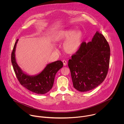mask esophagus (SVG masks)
<instances>
[{"mask_svg": "<svg viewBox=\"0 0 124 124\" xmlns=\"http://www.w3.org/2000/svg\"><path fill=\"white\" fill-rule=\"evenodd\" d=\"M62 62H63V65H64V66H66V65H67V62L66 60H63L62 61Z\"/></svg>", "mask_w": 124, "mask_h": 124, "instance_id": "obj_1", "label": "esophagus"}]
</instances>
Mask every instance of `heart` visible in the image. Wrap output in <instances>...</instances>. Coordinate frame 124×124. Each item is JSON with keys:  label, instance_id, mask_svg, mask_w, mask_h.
<instances>
[{"label": "heart", "instance_id": "heart-1", "mask_svg": "<svg viewBox=\"0 0 124 124\" xmlns=\"http://www.w3.org/2000/svg\"><path fill=\"white\" fill-rule=\"evenodd\" d=\"M83 38L81 31L67 29L58 32L54 37L56 42H64V50L68 54H74L79 48Z\"/></svg>", "mask_w": 124, "mask_h": 124}]
</instances>
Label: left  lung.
Here are the masks:
<instances>
[{
    "label": "left lung",
    "instance_id": "obj_1",
    "mask_svg": "<svg viewBox=\"0 0 124 124\" xmlns=\"http://www.w3.org/2000/svg\"><path fill=\"white\" fill-rule=\"evenodd\" d=\"M110 49L103 35L97 31L91 42H83L68 61L74 87L80 92L92 90L107 77Z\"/></svg>",
    "mask_w": 124,
    "mask_h": 124
}]
</instances>
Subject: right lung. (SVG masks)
<instances>
[{
    "label": "right lung",
    "mask_w": 124,
    "mask_h": 124,
    "mask_svg": "<svg viewBox=\"0 0 124 124\" xmlns=\"http://www.w3.org/2000/svg\"><path fill=\"white\" fill-rule=\"evenodd\" d=\"M17 39L12 52L11 62L16 77L20 84L28 90L38 94H44L47 93L53 86L56 74L63 67V62L58 60L47 64L45 69L39 74L30 76L23 72L17 65L15 51Z\"/></svg>",
    "instance_id": "add662e5"
}]
</instances>
